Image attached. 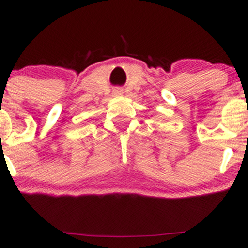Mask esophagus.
Instances as JSON below:
<instances>
[{
	"label": "esophagus",
	"mask_w": 248,
	"mask_h": 248,
	"mask_svg": "<svg viewBox=\"0 0 248 248\" xmlns=\"http://www.w3.org/2000/svg\"><path fill=\"white\" fill-rule=\"evenodd\" d=\"M122 93H124V91H122L121 89H115L114 91H112V94H114V96H122Z\"/></svg>",
	"instance_id": "obj_1"
}]
</instances>
